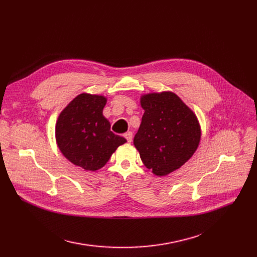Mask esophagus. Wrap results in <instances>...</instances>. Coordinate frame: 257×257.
<instances>
[{
	"instance_id": "1",
	"label": "esophagus",
	"mask_w": 257,
	"mask_h": 257,
	"mask_svg": "<svg viewBox=\"0 0 257 257\" xmlns=\"http://www.w3.org/2000/svg\"><path fill=\"white\" fill-rule=\"evenodd\" d=\"M124 137H125V139L127 140V142H128L129 144L132 142V132H130V131H129V132L125 133V136H124Z\"/></svg>"
}]
</instances>
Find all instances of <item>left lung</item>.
<instances>
[{
	"mask_svg": "<svg viewBox=\"0 0 257 257\" xmlns=\"http://www.w3.org/2000/svg\"><path fill=\"white\" fill-rule=\"evenodd\" d=\"M141 106L145 112L133 144L145 167L156 176H166L196 152L201 140L199 120L172 91L143 94Z\"/></svg>",
	"mask_w": 257,
	"mask_h": 257,
	"instance_id": "1",
	"label": "left lung"
}]
</instances>
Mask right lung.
Listing matches in <instances>:
<instances>
[{"label":"right lung","mask_w":257,"mask_h":257,"mask_svg":"<svg viewBox=\"0 0 257 257\" xmlns=\"http://www.w3.org/2000/svg\"><path fill=\"white\" fill-rule=\"evenodd\" d=\"M107 98L80 93L60 112L55 138L60 152L72 164L85 171L103 168L117 148L127 141L110 131L103 115Z\"/></svg>","instance_id":"add662e5"}]
</instances>
